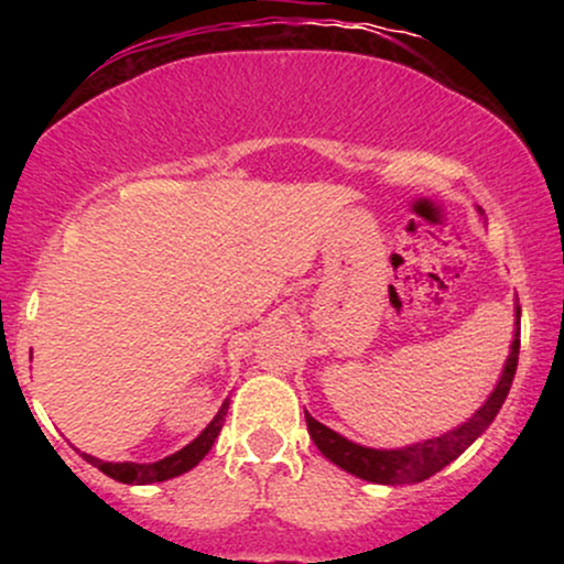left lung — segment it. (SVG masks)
<instances>
[{
  "label": "left lung",
  "instance_id": "1",
  "mask_svg": "<svg viewBox=\"0 0 564 564\" xmlns=\"http://www.w3.org/2000/svg\"><path fill=\"white\" fill-rule=\"evenodd\" d=\"M517 358H520V304L514 307V336H511L509 355L507 360H503L501 377H498L488 400H485L464 424L453 426L445 435L430 437L424 440V443L403 445V448H368V445L352 443V440L341 437L339 432L328 430L326 424L315 422V419L304 411L307 432L328 462L336 464L339 469L349 471V475L360 477V480L377 485L422 482L426 477L437 475L443 467H448L453 458L462 456V453L467 451L490 424H494L496 413L501 411L503 400H507L509 394L511 379H514Z\"/></svg>",
  "mask_w": 564,
  "mask_h": 564
}]
</instances>
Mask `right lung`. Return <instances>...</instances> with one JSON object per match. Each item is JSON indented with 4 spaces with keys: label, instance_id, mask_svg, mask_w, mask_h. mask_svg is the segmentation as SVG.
I'll return each mask as SVG.
<instances>
[{
    "label": "right lung",
    "instance_id": "add662e5",
    "mask_svg": "<svg viewBox=\"0 0 564 564\" xmlns=\"http://www.w3.org/2000/svg\"><path fill=\"white\" fill-rule=\"evenodd\" d=\"M228 405H230V400H225V403L219 405L217 416L212 419L209 424H206V430L200 432V435L193 440V443H187L185 448L172 453V456L161 458V462H153V464L102 462V458L89 456V453H82V451L79 453H82L84 462L93 464V467L100 469L102 475L113 477V480H119V482L151 485V482L172 480V477H180V475H185V471H191L200 462V458H204L206 453L212 451V445H215L219 430H223V424H225V416H228Z\"/></svg>",
    "mask_w": 564,
    "mask_h": 564
}]
</instances>
